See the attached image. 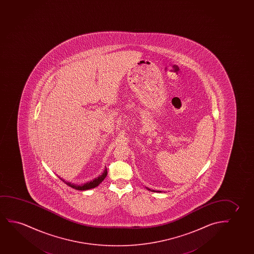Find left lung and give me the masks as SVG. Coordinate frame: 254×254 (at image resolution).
Returning <instances> with one entry per match:
<instances>
[{"label": "left lung", "mask_w": 254, "mask_h": 254, "mask_svg": "<svg viewBox=\"0 0 254 254\" xmlns=\"http://www.w3.org/2000/svg\"><path fill=\"white\" fill-rule=\"evenodd\" d=\"M146 189H147V190H149V191H152V190H151V189H150V188H146ZM153 191H155V190H153ZM157 192H160V191H157Z\"/></svg>", "instance_id": "left-lung-1"}]
</instances>
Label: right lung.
I'll return each instance as SVG.
<instances>
[{"label": "right lung", "instance_id": "obj_1", "mask_svg": "<svg viewBox=\"0 0 254 254\" xmlns=\"http://www.w3.org/2000/svg\"><path fill=\"white\" fill-rule=\"evenodd\" d=\"M107 174H108V170H107V168L105 167L103 173H102V174L100 175L99 177L95 178L93 181H88L87 183H84V184L82 185L73 184V183H70V182H66V181L63 180L62 178H59L64 183H66L67 186H69L70 188H74V189L79 190V191H86V190H89V189H92V188L98 187L99 185L101 184L102 181H104L105 178L107 177Z\"/></svg>", "mask_w": 254, "mask_h": 254}]
</instances>
